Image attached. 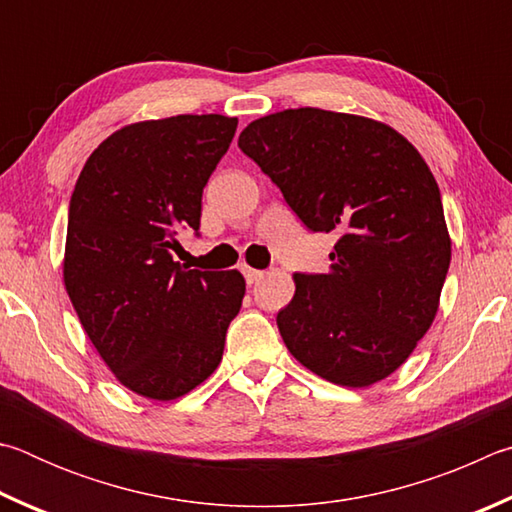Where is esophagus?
Here are the masks:
<instances>
[{
	"label": "esophagus",
	"instance_id": "obj_1",
	"mask_svg": "<svg viewBox=\"0 0 512 512\" xmlns=\"http://www.w3.org/2000/svg\"><path fill=\"white\" fill-rule=\"evenodd\" d=\"M242 274H245V281L249 283V285H254V283H258L265 276V272H261V270H254V267H242Z\"/></svg>",
	"mask_w": 512,
	"mask_h": 512
}]
</instances>
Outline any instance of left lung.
I'll use <instances>...</instances> for the list:
<instances>
[{"label":"left lung","mask_w":512,"mask_h":512,"mask_svg":"<svg viewBox=\"0 0 512 512\" xmlns=\"http://www.w3.org/2000/svg\"><path fill=\"white\" fill-rule=\"evenodd\" d=\"M238 146L310 231L335 233L326 274H294L276 315L297 360L362 389L391 375L432 326L452 258L441 191L387 123L319 107L251 121Z\"/></svg>","instance_id":"8db88e82"}]
</instances>
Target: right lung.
Instances as JSON below:
<instances>
[{"mask_svg":"<svg viewBox=\"0 0 512 512\" xmlns=\"http://www.w3.org/2000/svg\"><path fill=\"white\" fill-rule=\"evenodd\" d=\"M238 119L179 114L110 134L69 202L62 276L98 355L123 387L175 400L218 369L245 297L238 270H184L177 236L200 231L202 191Z\"/></svg>","mask_w":512,"mask_h":512,"instance_id":"add662e5","label":"right lung"}]
</instances>
